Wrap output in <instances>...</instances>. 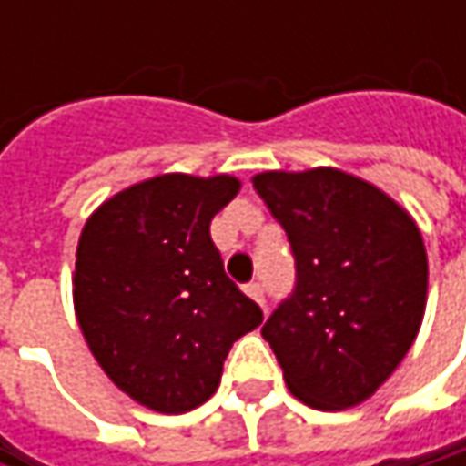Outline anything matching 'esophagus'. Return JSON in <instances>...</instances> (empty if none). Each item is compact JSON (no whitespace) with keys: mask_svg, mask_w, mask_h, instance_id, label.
Listing matches in <instances>:
<instances>
[{"mask_svg":"<svg viewBox=\"0 0 466 466\" xmlns=\"http://www.w3.org/2000/svg\"><path fill=\"white\" fill-rule=\"evenodd\" d=\"M245 294H248L250 299H256V302L267 310V305H264V286H261L258 280H250V283L245 286Z\"/></svg>","mask_w":466,"mask_h":466,"instance_id":"obj_1","label":"esophagus"}]
</instances>
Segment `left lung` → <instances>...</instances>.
Segmentation results:
<instances>
[{
  "mask_svg": "<svg viewBox=\"0 0 466 466\" xmlns=\"http://www.w3.org/2000/svg\"><path fill=\"white\" fill-rule=\"evenodd\" d=\"M256 194L286 229L294 289L261 326L289 389L319 410L364 402L410 350L426 308L416 221L339 169L264 172Z\"/></svg>",
  "mask_w": 466,
  "mask_h": 466,
  "instance_id": "8db88e82",
  "label": "left lung"
}]
</instances>
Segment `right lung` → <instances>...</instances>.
<instances>
[{
	"label": "right lung",
	"mask_w": 466,
	"mask_h": 466,
	"mask_svg": "<svg viewBox=\"0 0 466 466\" xmlns=\"http://www.w3.org/2000/svg\"><path fill=\"white\" fill-rule=\"evenodd\" d=\"M237 191L229 175L150 177L107 199L80 234L77 324L110 380L156 413L208 402L234 339L264 319L210 237Z\"/></svg>",
	"instance_id": "1"
}]
</instances>
